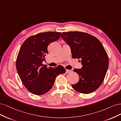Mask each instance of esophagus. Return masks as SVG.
I'll list each match as a JSON object with an SVG mask.
<instances>
[{"mask_svg": "<svg viewBox=\"0 0 121 121\" xmlns=\"http://www.w3.org/2000/svg\"><path fill=\"white\" fill-rule=\"evenodd\" d=\"M72 71L71 70H69V69H66V71H65V73H69L70 72H71Z\"/></svg>", "mask_w": 121, "mask_h": 121, "instance_id": "34e87169", "label": "esophagus"}]
</instances>
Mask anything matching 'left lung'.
<instances>
[{
  "instance_id": "1",
  "label": "left lung",
  "mask_w": 121,
  "mask_h": 121,
  "mask_svg": "<svg viewBox=\"0 0 121 121\" xmlns=\"http://www.w3.org/2000/svg\"><path fill=\"white\" fill-rule=\"evenodd\" d=\"M61 37L69 46L73 58L81 59V69H74L79 81L72 87L78 92L89 94L103 82L108 67V57L101 42L86 33L63 32Z\"/></svg>"
}]
</instances>
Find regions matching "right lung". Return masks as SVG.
Masks as SVG:
<instances>
[{
    "instance_id": "right-lung-1",
    "label": "right lung",
    "mask_w": 121,
    "mask_h": 121,
    "mask_svg": "<svg viewBox=\"0 0 121 121\" xmlns=\"http://www.w3.org/2000/svg\"><path fill=\"white\" fill-rule=\"evenodd\" d=\"M60 32H47L30 36L22 45L16 60L18 74L25 87L32 93L40 95L47 93L53 85L56 76L65 73L61 65L52 68L42 62L48 54L50 43L57 40Z\"/></svg>"
}]
</instances>
